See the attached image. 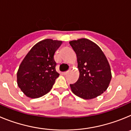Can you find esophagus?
Listing matches in <instances>:
<instances>
[{
	"mask_svg": "<svg viewBox=\"0 0 131 131\" xmlns=\"http://www.w3.org/2000/svg\"><path fill=\"white\" fill-rule=\"evenodd\" d=\"M68 72H69V71H65V72H63V75H67V74H68Z\"/></svg>",
	"mask_w": 131,
	"mask_h": 131,
	"instance_id": "1",
	"label": "esophagus"
}]
</instances>
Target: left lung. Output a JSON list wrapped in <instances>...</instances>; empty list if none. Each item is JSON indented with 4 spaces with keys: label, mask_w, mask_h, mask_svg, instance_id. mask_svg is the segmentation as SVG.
<instances>
[{
    "label": "left lung",
    "mask_w": 131,
    "mask_h": 131,
    "mask_svg": "<svg viewBox=\"0 0 131 131\" xmlns=\"http://www.w3.org/2000/svg\"><path fill=\"white\" fill-rule=\"evenodd\" d=\"M69 44L77 55L79 71L77 81L70 84L73 93L85 100L100 96L112 79L106 56L96 44L87 39L71 40Z\"/></svg>",
    "instance_id": "8db88e82"
}]
</instances>
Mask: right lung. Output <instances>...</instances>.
<instances>
[{"mask_svg":"<svg viewBox=\"0 0 131 131\" xmlns=\"http://www.w3.org/2000/svg\"><path fill=\"white\" fill-rule=\"evenodd\" d=\"M61 40L45 39L34 45L23 60L17 73L18 85L27 97L37 98L48 93L59 73L54 56Z\"/></svg>","mask_w":131,"mask_h":131,"instance_id":"right-lung-1","label":"right lung"}]
</instances>
